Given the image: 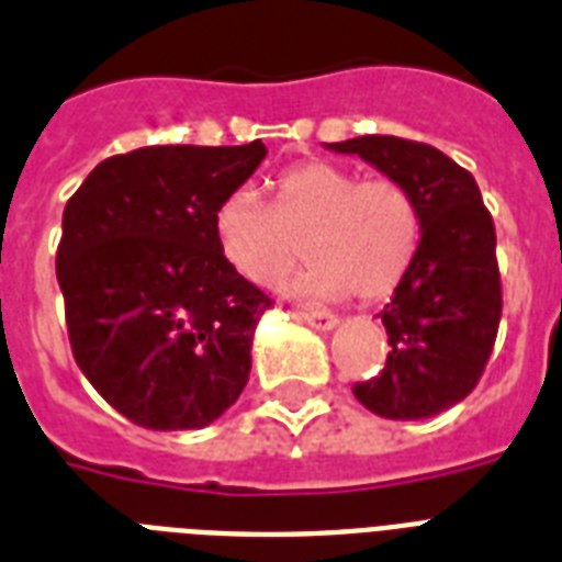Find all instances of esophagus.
Here are the masks:
<instances>
[{
  "label": "esophagus",
  "instance_id": "obj_1",
  "mask_svg": "<svg viewBox=\"0 0 562 562\" xmlns=\"http://www.w3.org/2000/svg\"><path fill=\"white\" fill-rule=\"evenodd\" d=\"M300 321H303L305 326L317 328V331H331V328L337 326L335 314H326V312H303L300 314Z\"/></svg>",
  "mask_w": 562,
  "mask_h": 562
}]
</instances>
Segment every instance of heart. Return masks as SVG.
Returning a JSON list of instances; mask_svg holds the SVG:
<instances>
[{
  "instance_id": "heart-1",
  "label": "heart",
  "mask_w": 562,
  "mask_h": 562,
  "mask_svg": "<svg viewBox=\"0 0 562 562\" xmlns=\"http://www.w3.org/2000/svg\"><path fill=\"white\" fill-rule=\"evenodd\" d=\"M273 202L239 187L213 213L225 262L259 289H277L300 259L312 268L291 282L296 300L331 303L349 291L381 300L413 266L422 218L407 187L392 178L360 181L328 161L296 164L273 178Z\"/></svg>"
}]
</instances>
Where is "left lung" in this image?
<instances>
[{
    "label": "left lung",
    "instance_id": "8db88e82",
    "mask_svg": "<svg viewBox=\"0 0 562 562\" xmlns=\"http://www.w3.org/2000/svg\"><path fill=\"white\" fill-rule=\"evenodd\" d=\"M326 149L407 187L422 218L413 266L378 314L392 352L381 375L355 384V398L392 422L445 413L482 378L503 317L494 218L471 172L436 147L360 135Z\"/></svg>",
    "mask_w": 562,
    "mask_h": 562
}]
</instances>
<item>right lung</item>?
<instances>
[{
    "mask_svg": "<svg viewBox=\"0 0 562 562\" xmlns=\"http://www.w3.org/2000/svg\"><path fill=\"white\" fill-rule=\"evenodd\" d=\"M268 155L140 147L86 176L66 210L57 282L89 384L147 430H199L241 395L262 291L227 266L213 213Z\"/></svg>",
    "mask_w": 562,
    "mask_h": 562,
    "instance_id": "1",
    "label": "right lung"
}]
</instances>
